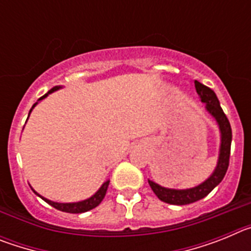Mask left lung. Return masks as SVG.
I'll list each match as a JSON object with an SVG mask.
<instances>
[{"instance_id": "1", "label": "left lung", "mask_w": 251, "mask_h": 251, "mask_svg": "<svg viewBox=\"0 0 251 251\" xmlns=\"http://www.w3.org/2000/svg\"><path fill=\"white\" fill-rule=\"evenodd\" d=\"M195 88L200 97L201 101L205 103V109L212 118L216 121L217 127L220 130V150H219V158H217V165L215 167L214 172L210 175V177L201 182L200 185L195 186L191 188H167L158 183L153 182L148 179L151 188L156 194L159 200L171 205H187V203L196 202L203 197L207 196L210 192L216 187L219 183L223 181L225 176L227 167H229L230 158V147H231L232 133L230 127L229 119L226 118L225 113L221 109L220 101L217 99L216 94L208 86L203 85L200 81L195 80Z\"/></svg>"}]
</instances>
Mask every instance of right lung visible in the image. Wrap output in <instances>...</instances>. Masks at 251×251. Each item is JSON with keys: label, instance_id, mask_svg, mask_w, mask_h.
<instances>
[{"label": "right lung", "instance_id": "right-lung-1", "mask_svg": "<svg viewBox=\"0 0 251 251\" xmlns=\"http://www.w3.org/2000/svg\"><path fill=\"white\" fill-rule=\"evenodd\" d=\"M61 88H63L61 85H56V86H54L52 89L49 90L45 95H43V97H41V98H40L39 100L34 104V105H32V108L30 109V113L32 112V109H34L35 106L37 105V103H39L40 100H43V99H45L49 94L56 92V90L61 89ZM30 113H28V115H30ZM108 186H109V179H106L105 182L100 186V188H99L98 191L95 192L93 196H90L89 199H85V200H83V201H77V202H55V201L48 200V199H45V197L41 196L40 194H37L34 188L32 187L31 188H32V191H34L37 196L41 197V199H43L45 202H48L49 205H51L52 207L57 208V210H60V211L70 212V214H81V212H86V211H89V210H92V208H95L97 206L99 205V203L101 202V201H103L104 196H105V194H106V190H108Z\"/></svg>", "mask_w": 251, "mask_h": 251}]
</instances>
